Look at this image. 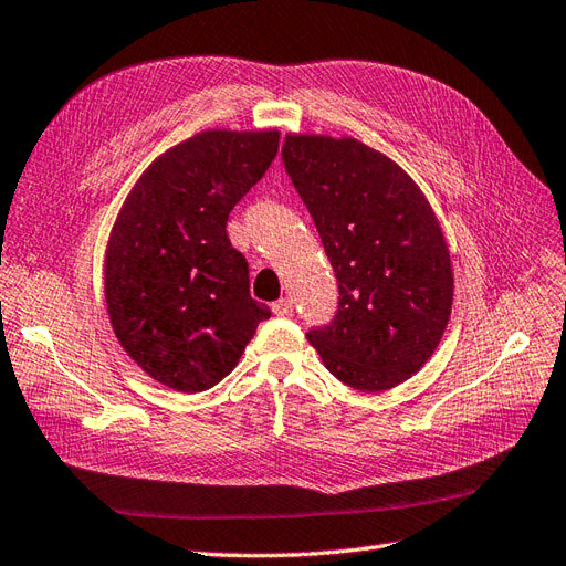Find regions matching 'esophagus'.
Returning a JSON list of instances; mask_svg holds the SVG:
<instances>
[{
  "mask_svg": "<svg viewBox=\"0 0 566 566\" xmlns=\"http://www.w3.org/2000/svg\"><path fill=\"white\" fill-rule=\"evenodd\" d=\"M292 311H294L292 298H280V301L272 303V313L274 315H292Z\"/></svg>",
  "mask_w": 566,
  "mask_h": 566,
  "instance_id": "1",
  "label": "esophagus"
}]
</instances>
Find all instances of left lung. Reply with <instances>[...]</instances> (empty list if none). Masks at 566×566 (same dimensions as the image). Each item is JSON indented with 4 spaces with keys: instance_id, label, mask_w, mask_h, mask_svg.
<instances>
[{
    "instance_id": "8db88e82",
    "label": "left lung",
    "mask_w": 566,
    "mask_h": 566,
    "mask_svg": "<svg viewBox=\"0 0 566 566\" xmlns=\"http://www.w3.org/2000/svg\"><path fill=\"white\" fill-rule=\"evenodd\" d=\"M286 174L339 282L335 323L308 342L337 380L385 392L438 349L454 270L430 200L392 157L352 136L286 134Z\"/></svg>"
}]
</instances>
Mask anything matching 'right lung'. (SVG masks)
Returning <instances> with one entry per match:
<instances>
[{"label": "right lung", "mask_w": 566, "mask_h": 566, "mask_svg": "<svg viewBox=\"0 0 566 566\" xmlns=\"http://www.w3.org/2000/svg\"><path fill=\"white\" fill-rule=\"evenodd\" d=\"M277 128H208L157 155L128 191L105 251V303L134 364L174 392L237 368L270 308L249 294L229 212L268 171Z\"/></svg>", "instance_id": "obj_1"}]
</instances>
